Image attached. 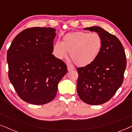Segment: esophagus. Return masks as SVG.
Here are the masks:
<instances>
[{
  "label": "esophagus",
  "instance_id": "34e87169",
  "mask_svg": "<svg viewBox=\"0 0 132 132\" xmlns=\"http://www.w3.org/2000/svg\"><path fill=\"white\" fill-rule=\"evenodd\" d=\"M67 69L68 71H71V70H74V67L73 66L71 65H67Z\"/></svg>",
  "mask_w": 132,
  "mask_h": 132
}]
</instances>
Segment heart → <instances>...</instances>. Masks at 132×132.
<instances>
[{"instance_id":"heart-1","label":"heart","mask_w":132,"mask_h":132,"mask_svg":"<svg viewBox=\"0 0 132 132\" xmlns=\"http://www.w3.org/2000/svg\"><path fill=\"white\" fill-rule=\"evenodd\" d=\"M103 41L98 33L78 31L65 35L63 41H57L53 52L57 58L67 56L68 52L72 61L79 66H85L93 62L100 54Z\"/></svg>"}]
</instances>
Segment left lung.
Listing matches in <instances>:
<instances>
[{"label":"left lung","instance_id":"obj_1","mask_svg":"<svg viewBox=\"0 0 132 132\" xmlns=\"http://www.w3.org/2000/svg\"><path fill=\"white\" fill-rule=\"evenodd\" d=\"M101 36L103 46L100 54L91 64L77 68V91L83 102L99 105L112 97L123 82L126 56L123 46L115 35L98 26L86 28Z\"/></svg>","mask_w":132,"mask_h":132}]
</instances>
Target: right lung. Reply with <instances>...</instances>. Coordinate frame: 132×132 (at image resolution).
Here are the masks:
<instances>
[{
  "label": "right lung",
  "instance_id": "obj_1",
  "mask_svg": "<svg viewBox=\"0 0 132 132\" xmlns=\"http://www.w3.org/2000/svg\"><path fill=\"white\" fill-rule=\"evenodd\" d=\"M55 31L52 28H28L14 38L8 48L9 79L20 98L29 103L51 102L67 73L66 64L52 54Z\"/></svg>",
  "mask_w": 132,
  "mask_h": 132
}]
</instances>
